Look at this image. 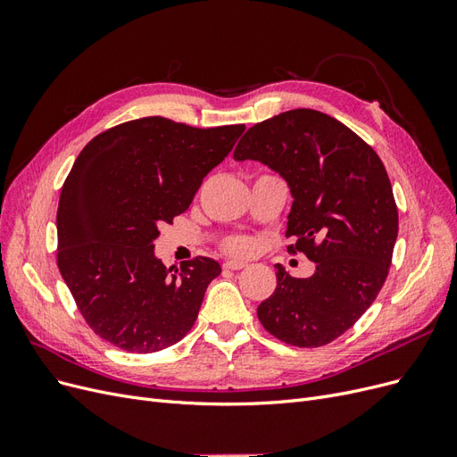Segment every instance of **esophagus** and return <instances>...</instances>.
<instances>
[{
    "label": "esophagus",
    "instance_id": "obj_1",
    "mask_svg": "<svg viewBox=\"0 0 457 457\" xmlns=\"http://www.w3.org/2000/svg\"><path fill=\"white\" fill-rule=\"evenodd\" d=\"M244 267H247V262L242 261V259H228L225 262V269H228V270H240Z\"/></svg>",
    "mask_w": 457,
    "mask_h": 457
}]
</instances>
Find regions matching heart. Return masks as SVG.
Returning a JSON list of instances; mask_svg holds the SVG:
<instances>
[{
	"label": "heart",
	"mask_w": 457,
	"mask_h": 457,
	"mask_svg": "<svg viewBox=\"0 0 457 457\" xmlns=\"http://www.w3.org/2000/svg\"><path fill=\"white\" fill-rule=\"evenodd\" d=\"M253 244L247 238H234L230 242H227V250L234 252V253H250Z\"/></svg>",
	"instance_id": "b5f03b06"
}]
</instances>
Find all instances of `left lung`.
<instances>
[{
    "instance_id": "left-lung-1",
    "label": "left lung",
    "mask_w": 457,
    "mask_h": 457,
    "mask_svg": "<svg viewBox=\"0 0 457 457\" xmlns=\"http://www.w3.org/2000/svg\"><path fill=\"white\" fill-rule=\"evenodd\" d=\"M234 160H257L284 177L294 198L287 250L316 262L309 278L276 265L259 320L287 345L322 347L354 326L389 274L398 210L385 165L354 131L311 108L255 123Z\"/></svg>"
}]
</instances>
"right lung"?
<instances>
[{
  "instance_id": "obj_1",
  "label": "right lung",
  "mask_w": 457,
  "mask_h": 457,
  "mask_svg": "<svg viewBox=\"0 0 457 457\" xmlns=\"http://www.w3.org/2000/svg\"><path fill=\"white\" fill-rule=\"evenodd\" d=\"M245 126L190 128L162 116L120 123L79 152L61 190L57 265L89 328L128 353H156L195 326L219 262L168 269L154 255L204 177Z\"/></svg>"
}]
</instances>
